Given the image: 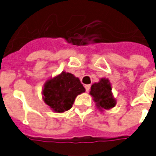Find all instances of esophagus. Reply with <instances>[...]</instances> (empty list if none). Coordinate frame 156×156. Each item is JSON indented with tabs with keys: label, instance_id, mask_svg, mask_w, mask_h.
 Listing matches in <instances>:
<instances>
[{
	"label": "esophagus",
	"instance_id": "1",
	"mask_svg": "<svg viewBox=\"0 0 156 156\" xmlns=\"http://www.w3.org/2000/svg\"><path fill=\"white\" fill-rule=\"evenodd\" d=\"M90 88H91V85H85V89H86V92H88L90 90Z\"/></svg>",
	"mask_w": 156,
	"mask_h": 156
}]
</instances>
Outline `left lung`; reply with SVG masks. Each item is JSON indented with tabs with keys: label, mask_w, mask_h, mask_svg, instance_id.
Returning <instances> with one entry per match:
<instances>
[{
	"label": "left lung",
	"mask_w": 156,
	"mask_h": 156,
	"mask_svg": "<svg viewBox=\"0 0 156 156\" xmlns=\"http://www.w3.org/2000/svg\"><path fill=\"white\" fill-rule=\"evenodd\" d=\"M112 88L108 79L102 78L98 83H95L91 86L90 94L94 97L97 108L108 109L115 105V99L111 93Z\"/></svg>",
	"instance_id": "8db88e82"
}]
</instances>
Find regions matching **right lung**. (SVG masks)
I'll use <instances>...</instances> for the list:
<instances>
[{
  "mask_svg": "<svg viewBox=\"0 0 156 156\" xmlns=\"http://www.w3.org/2000/svg\"><path fill=\"white\" fill-rule=\"evenodd\" d=\"M85 92L79 78L72 73L62 72L61 74L47 81L42 90L44 102L57 113L72 108L75 98Z\"/></svg>",
  "mask_w": 156,
  "mask_h": 156,
  "instance_id": "add662e5",
  "label": "right lung"
}]
</instances>
